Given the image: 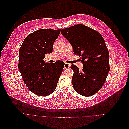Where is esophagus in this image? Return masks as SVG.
Wrapping results in <instances>:
<instances>
[{
  "label": "esophagus",
  "mask_w": 129,
  "mask_h": 129,
  "mask_svg": "<svg viewBox=\"0 0 129 129\" xmlns=\"http://www.w3.org/2000/svg\"><path fill=\"white\" fill-rule=\"evenodd\" d=\"M70 66H71L70 64L68 63H65L64 68V69H69V68H70Z\"/></svg>",
  "instance_id": "34e87169"
}]
</instances>
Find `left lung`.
Masks as SVG:
<instances>
[{"mask_svg": "<svg viewBox=\"0 0 129 129\" xmlns=\"http://www.w3.org/2000/svg\"><path fill=\"white\" fill-rule=\"evenodd\" d=\"M61 34L83 64L81 72L76 66H71L74 89L83 96H92L101 89L110 71L109 53L105 41L99 32L82 24L63 29Z\"/></svg>", "mask_w": 129, "mask_h": 129, "instance_id": "8db88e82", "label": "left lung"}]
</instances>
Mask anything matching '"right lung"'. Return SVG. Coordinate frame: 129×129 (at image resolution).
<instances>
[{"instance_id":"obj_1","label":"right lung","mask_w":129,"mask_h":129,"mask_svg":"<svg viewBox=\"0 0 129 129\" xmlns=\"http://www.w3.org/2000/svg\"><path fill=\"white\" fill-rule=\"evenodd\" d=\"M61 29H42L29 34L19 51L18 68L30 90L39 96L52 93L62 72L64 62L46 63L45 55L53 52L54 43Z\"/></svg>"}]
</instances>
